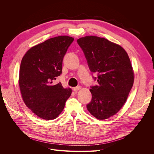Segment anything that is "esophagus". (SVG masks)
I'll return each mask as SVG.
<instances>
[{
  "instance_id": "obj_1",
  "label": "esophagus",
  "mask_w": 154,
  "mask_h": 154,
  "mask_svg": "<svg viewBox=\"0 0 154 154\" xmlns=\"http://www.w3.org/2000/svg\"><path fill=\"white\" fill-rule=\"evenodd\" d=\"M81 88L82 87L80 86H78V87H74L72 89H73L74 91H78V90L81 89Z\"/></svg>"
}]
</instances>
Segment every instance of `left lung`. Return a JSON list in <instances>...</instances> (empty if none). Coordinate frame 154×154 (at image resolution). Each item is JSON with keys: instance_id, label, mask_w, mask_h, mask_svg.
Instances as JSON below:
<instances>
[{"instance_id": "obj_1", "label": "left lung", "mask_w": 154, "mask_h": 154, "mask_svg": "<svg viewBox=\"0 0 154 154\" xmlns=\"http://www.w3.org/2000/svg\"><path fill=\"white\" fill-rule=\"evenodd\" d=\"M77 42L91 71L97 74L98 84L91 87L92 100L87 109L97 119H108L122 108L134 84L128 55L121 45L98 36L82 37Z\"/></svg>"}]
</instances>
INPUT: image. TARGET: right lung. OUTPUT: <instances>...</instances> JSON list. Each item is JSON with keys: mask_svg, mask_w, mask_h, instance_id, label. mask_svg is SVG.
<instances>
[{"mask_svg": "<svg viewBox=\"0 0 154 154\" xmlns=\"http://www.w3.org/2000/svg\"><path fill=\"white\" fill-rule=\"evenodd\" d=\"M74 40L69 36L49 38L30 48L23 57L18 85L24 103L38 117L57 118L71 95V88L54 81L62 72V61Z\"/></svg>", "mask_w": 154, "mask_h": 154, "instance_id": "1", "label": "right lung"}]
</instances>
